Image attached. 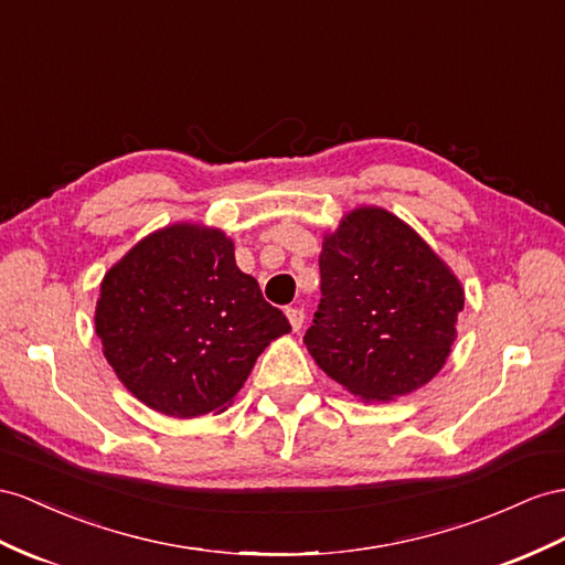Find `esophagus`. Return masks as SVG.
Segmentation results:
<instances>
[{
	"label": "esophagus",
	"instance_id": "esophagus-1",
	"mask_svg": "<svg viewBox=\"0 0 565 565\" xmlns=\"http://www.w3.org/2000/svg\"><path fill=\"white\" fill-rule=\"evenodd\" d=\"M286 317H288V322H291V329L298 331L302 327V322H306V310H302V308H286Z\"/></svg>",
	"mask_w": 565,
	"mask_h": 565
}]
</instances>
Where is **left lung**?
Wrapping results in <instances>:
<instances>
[{
    "mask_svg": "<svg viewBox=\"0 0 565 565\" xmlns=\"http://www.w3.org/2000/svg\"><path fill=\"white\" fill-rule=\"evenodd\" d=\"M320 277L322 300L302 341L331 380L365 401H392L444 367L466 298L398 216L351 212L324 238Z\"/></svg>",
    "mask_w": 565,
    "mask_h": 565,
    "instance_id": "obj_1",
    "label": "left lung"
}]
</instances>
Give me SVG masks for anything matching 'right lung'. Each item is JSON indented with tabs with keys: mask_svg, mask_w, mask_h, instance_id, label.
Segmentation results:
<instances>
[{
	"mask_svg": "<svg viewBox=\"0 0 565 565\" xmlns=\"http://www.w3.org/2000/svg\"><path fill=\"white\" fill-rule=\"evenodd\" d=\"M95 331L117 377L171 417L224 411L269 341L291 331L234 243L198 224L142 238L99 286Z\"/></svg>",
	"mask_w": 565,
	"mask_h": 565,
	"instance_id": "right-lung-1",
	"label": "right lung"
}]
</instances>
